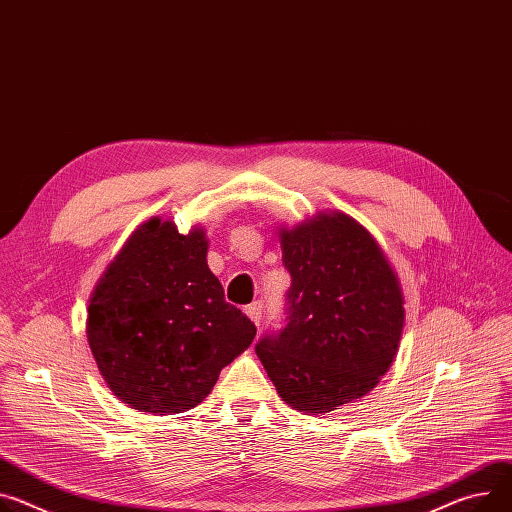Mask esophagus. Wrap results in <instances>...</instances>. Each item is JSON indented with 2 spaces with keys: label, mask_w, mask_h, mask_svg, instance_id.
<instances>
[{
  "label": "esophagus",
  "mask_w": 512,
  "mask_h": 512,
  "mask_svg": "<svg viewBox=\"0 0 512 512\" xmlns=\"http://www.w3.org/2000/svg\"><path fill=\"white\" fill-rule=\"evenodd\" d=\"M246 316L258 326L260 320H262V303H260V301H254L252 305H248V307H246Z\"/></svg>",
  "instance_id": "esophagus-1"
}]
</instances>
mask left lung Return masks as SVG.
Here are the masks:
<instances>
[{
    "label": "left lung",
    "instance_id": "1",
    "mask_svg": "<svg viewBox=\"0 0 512 512\" xmlns=\"http://www.w3.org/2000/svg\"><path fill=\"white\" fill-rule=\"evenodd\" d=\"M291 274L287 324L256 344L285 404L324 414L355 402L387 373L404 330L398 272L377 240L340 211L279 229Z\"/></svg>",
    "mask_w": 512,
    "mask_h": 512
}]
</instances>
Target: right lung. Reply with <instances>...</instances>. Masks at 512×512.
Returning <instances> with one entry per match:
<instances>
[{
	"instance_id": "1",
	"label": "right lung",
	"mask_w": 512,
	"mask_h": 512,
	"mask_svg": "<svg viewBox=\"0 0 512 512\" xmlns=\"http://www.w3.org/2000/svg\"><path fill=\"white\" fill-rule=\"evenodd\" d=\"M203 227L141 223L106 266L88 305L98 371L123 404L155 416L199 406L256 326L225 301Z\"/></svg>"
}]
</instances>
